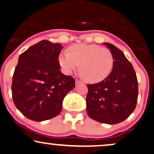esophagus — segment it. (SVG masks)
I'll use <instances>...</instances> for the list:
<instances>
[{
	"instance_id": "esophagus-1",
	"label": "esophagus",
	"mask_w": 154,
	"mask_h": 154,
	"mask_svg": "<svg viewBox=\"0 0 154 154\" xmlns=\"http://www.w3.org/2000/svg\"><path fill=\"white\" fill-rule=\"evenodd\" d=\"M80 83H82V81L79 80V79H76V80H75L76 85H78L79 84H80Z\"/></svg>"
}]
</instances>
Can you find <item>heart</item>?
<instances>
[{
  "mask_svg": "<svg viewBox=\"0 0 154 154\" xmlns=\"http://www.w3.org/2000/svg\"><path fill=\"white\" fill-rule=\"evenodd\" d=\"M69 51H62L60 65L64 72L71 75L79 66L81 75L90 82H99L109 75L114 67V57L106 48L94 44L72 45Z\"/></svg>",
  "mask_w": 154,
  "mask_h": 154,
  "instance_id": "b5f03b06",
  "label": "heart"
}]
</instances>
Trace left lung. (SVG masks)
Instances as JSON below:
<instances>
[{"mask_svg":"<svg viewBox=\"0 0 154 154\" xmlns=\"http://www.w3.org/2000/svg\"><path fill=\"white\" fill-rule=\"evenodd\" d=\"M114 57L112 72L100 82L87 85V112L103 124L123 122L135 109L138 98L137 75L131 63L114 45L104 42Z\"/></svg>","mask_w":154,"mask_h":154,"instance_id":"8db88e82","label":"left lung"}]
</instances>
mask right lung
I'll return each instance as SVG.
<instances>
[{
    "mask_svg": "<svg viewBox=\"0 0 154 154\" xmlns=\"http://www.w3.org/2000/svg\"><path fill=\"white\" fill-rule=\"evenodd\" d=\"M60 43L44 40L20 54L13 76L12 96L17 109L29 119L42 122L57 116L75 79L60 70Z\"/></svg>",
    "mask_w": 154,
    "mask_h": 154,
    "instance_id": "obj_1",
    "label": "right lung"
}]
</instances>
